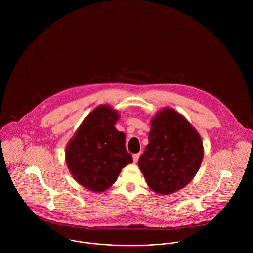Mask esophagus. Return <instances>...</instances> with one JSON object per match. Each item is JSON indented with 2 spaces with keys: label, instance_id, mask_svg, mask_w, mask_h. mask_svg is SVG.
<instances>
[{
  "label": "esophagus",
  "instance_id": "1",
  "mask_svg": "<svg viewBox=\"0 0 253 253\" xmlns=\"http://www.w3.org/2000/svg\"><path fill=\"white\" fill-rule=\"evenodd\" d=\"M140 153H136V154H134L133 155V160H134V162H137L138 161V159H139V157H140Z\"/></svg>",
  "mask_w": 253,
  "mask_h": 253
}]
</instances>
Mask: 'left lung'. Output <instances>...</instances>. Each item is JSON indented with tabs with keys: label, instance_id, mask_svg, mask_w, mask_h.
<instances>
[{
	"label": "left lung",
	"instance_id": "8db88e82",
	"mask_svg": "<svg viewBox=\"0 0 253 253\" xmlns=\"http://www.w3.org/2000/svg\"><path fill=\"white\" fill-rule=\"evenodd\" d=\"M148 138L138 165L150 189L170 194L185 187L203 158L197 131L182 115L165 108L151 119Z\"/></svg>",
	"mask_w": 253,
	"mask_h": 253
}]
</instances>
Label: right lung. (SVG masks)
<instances>
[{
    "mask_svg": "<svg viewBox=\"0 0 253 253\" xmlns=\"http://www.w3.org/2000/svg\"><path fill=\"white\" fill-rule=\"evenodd\" d=\"M119 115L102 105L83 121L66 148V162L76 181L94 192L112 186L121 169L133 162L125 135L115 128Z\"/></svg>",
    "mask_w": 253,
    "mask_h": 253,
    "instance_id": "1",
    "label": "right lung"
}]
</instances>
